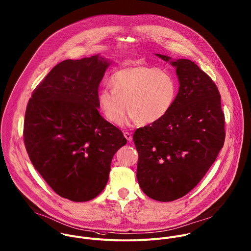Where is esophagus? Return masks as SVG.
Returning <instances> with one entry per match:
<instances>
[{
    "mask_svg": "<svg viewBox=\"0 0 251 251\" xmlns=\"http://www.w3.org/2000/svg\"><path fill=\"white\" fill-rule=\"evenodd\" d=\"M123 135H124V137L126 138V140H127L128 142H131V141L133 140V137H132V135H131L129 132H124Z\"/></svg>",
    "mask_w": 251,
    "mask_h": 251,
    "instance_id": "obj_1",
    "label": "esophagus"
}]
</instances>
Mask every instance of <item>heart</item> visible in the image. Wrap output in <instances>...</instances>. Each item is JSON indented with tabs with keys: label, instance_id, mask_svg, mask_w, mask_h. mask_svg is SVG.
<instances>
[{
	"label": "heart",
	"instance_id": "1",
	"mask_svg": "<svg viewBox=\"0 0 251 251\" xmlns=\"http://www.w3.org/2000/svg\"><path fill=\"white\" fill-rule=\"evenodd\" d=\"M109 84L111 89L99 91L98 102L104 117L115 125L122 123L127 109L130 119L140 125L160 120L171 109L176 94L170 74L147 66L120 69L110 76Z\"/></svg>",
	"mask_w": 251,
	"mask_h": 251
}]
</instances>
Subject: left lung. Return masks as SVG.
Returning <instances> with one entry per match:
<instances>
[{"label": "left lung", "mask_w": 251, "mask_h": 251, "mask_svg": "<svg viewBox=\"0 0 251 251\" xmlns=\"http://www.w3.org/2000/svg\"><path fill=\"white\" fill-rule=\"evenodd\" d=\"M155 55L176 68L179 88L169 112L133 136L137 178L150 198L171 201L191 191L214 163L225 120L216 85L193 61Z\"/></svg>", "instance_id": "left-lung-1"}]
</instances>
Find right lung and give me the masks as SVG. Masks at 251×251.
Returning a JSON list of instances; mask_svg holds the SVG:
<instances>
[{
    "instance_id": "obj_1",
    "label": "right lung",
    "mask_w": 251,
    "mask_h": 251,
    "mask_svg": "<svg viewBox=\"0 0 251 251\" xmlns=\"http://www.w3.org/2000/svg\"><path fill=\"white\" fill-rule=\"evenodd\" d=\"M110 64L100 54L62 61L26 108L23 135L33 166L54 192L74 201L100 194L113 155L127 144L98 111L99 85Z\"/></svg>"
}]
</instances>
